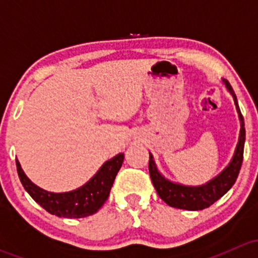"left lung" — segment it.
<instances>
[{
	"mask_svg": "<svg viewBox=\"0 0 258 258\" xmlns=\"http://www.w3.org/2000/svg\"><path fill=\"white\" fill-rule=\"evenodd\" d=\"M225 83L228 92L232 95L233 101H235L236 110H237L238 118H240L241 130L240 137H238V144L236 146L235 155L232 160L228 163L227 167L222 171L218 176L212 178L207 183L202 186H184V184L175 183L170 179L165 178L157 170L153 156L150 153V161H148V170H150V176L152 179V183L157 191L158 196L171 207L188 211H199L210 207L211 205L215 204L218 199L223 196L233 183L237 179L238 173H240L242 161H243V147L244 139H246V131H244V122L243 117L238 107L237 97H236L233 88L231 87L230 82L227 80H222Z\"/></svg>",
	"mask_w": 258,
	"mask_h": 258,
	"instance_id": "1",
	"label": "left lung"
}]
</instances>
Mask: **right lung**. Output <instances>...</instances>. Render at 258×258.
Here are the masks:
<instances>
[{"label":"right lung","mask_w":258,"mask_h":258,"mask_svg":"<svg viewBox=\"0 0 258 258\" xmlns=\"http://www.w3.org/2000/svg\"><path fill=\"white\" fill-rule=\"evenodd\" d=\"M124 153H118L111 160L106 161L87 183L63 194H54L40 188L25 175L18 160H16V166L21 183L41 207L58 217L82 218L93 215L103 206L110 196L111 187L121 168Z\"/></svg>","instance_id":"right-lung-1"}]
</instances>
